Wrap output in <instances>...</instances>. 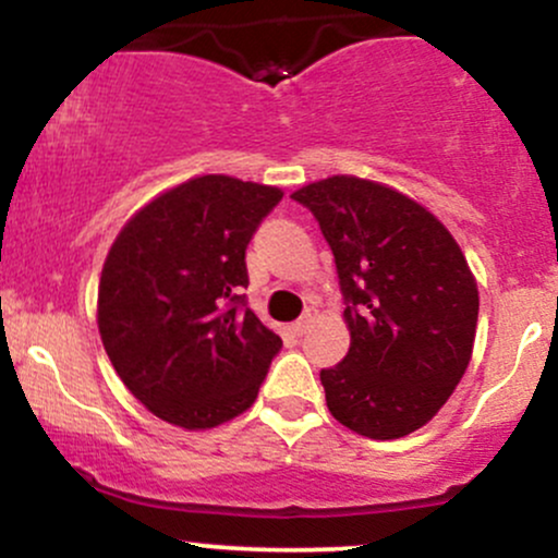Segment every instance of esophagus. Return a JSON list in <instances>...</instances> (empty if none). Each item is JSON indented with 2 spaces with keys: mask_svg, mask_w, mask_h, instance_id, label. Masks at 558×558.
Listing matches in <instances>:
<instances>
[{
  "mask_svg": "<svg viewBox=\"0 0 558 558\" xmlns=\"http://www.w3.org/2000/svg\"><path fill=\"white\" fill-rule=\"evenodd\" d=\"M315 317H317V310H315V306H306L304 315H301V317L296 319V323H293V330H296V332H304L306 328H310L312 323H315Z\"/></svg>",
  "mask_w": 558,
  "mask_h": 558,
  "instance_id": "esophagus-1",
  "label": "esophagus"
}]
</instances>
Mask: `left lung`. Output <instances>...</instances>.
Returning <instances> with one entry per match:
<instances>
[{
    "label": "left lung",
    "instance_id": "1",
    "mask_svg": "<svg viewBox=\"0 0 558 558\" xmlns=\"http://www.w3.org/2000/svg\"><path fill=\"white\" fill-rule=\"evenodd\" d=\"M319 222L345 301L349 354L323 369L330 414L373 440L430 422L462 380L477 283L438 217L388 185L332 175L293 191Z\"/></svg>",
    "mask_w": 558,
    "mask_h": 558
}]
</instances>
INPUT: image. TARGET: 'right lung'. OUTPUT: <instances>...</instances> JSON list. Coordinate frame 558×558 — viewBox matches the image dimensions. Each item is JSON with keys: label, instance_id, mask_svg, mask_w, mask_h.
Segmentation results:
<instances>
[{"label": "right lung", "instance_id": "right-lung-1", "mask_svg": "<svg viewBox=\"0 0 558 558\" xmlns=\"http://www.w3.org/2000/svg\"><path fill=\"white\" fill-rule=\"evenodd\" d=\"M283 191L191 178L138 209L107 254L99 332L136 399L185 430L222 425L257 399L280 336L246 306V246Z\"/></svg>", "mask_w": 558, "mask_h": 558}]
</instances>
